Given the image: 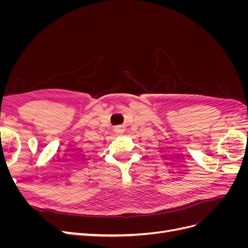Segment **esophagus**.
Listing matches in <instances>:
<instances>
[{"mask_svg": "<svg viewBox=\"0 0 248 248\" xmlns=\"http://www.w3.org/2000/svg\"><path fill=\"white\" fill-rule=\"evenodd\" d=\"M125 131V127L124 126H117V127H115V132L117 133V134H122L123 132Z\"/></svg>", "mask_w": 248, "mask_h": 248, "instance_id": "1", "label": "esophagus"}]
</instances>
